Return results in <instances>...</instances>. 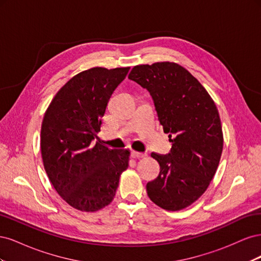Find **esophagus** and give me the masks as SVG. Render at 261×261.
Instances as JSON below:
<instances>
[{
	"instance_id": "1",
	"label": "esophagus",
	"mask_w": 261,
	"mask_h": 261,
	"mask_svg": "<svg viewBox=\"0 0 261 261\" xmlns=\"http://www.w3.org/2000/svg\"><path fill=\"white\" fill-rule=\"evenodd\" d=\"M132 156L135 158V159H139V158H144L146 156L145 153L143 152H138V151H135V150H132Z\"/></svg>"
}]
</instances>
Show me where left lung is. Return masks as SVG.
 Wrapping results in <instances>:
<instances>
[{"label": "left lung", "instance_id": "8db88e82", "mask_svg": "<svg viewBox=\"0 0 261 261\" xmlns=\"http://www.w3.org/2000/svg\"><path fill=\"white\" fill-rule=\"evenodd\" d=\"M128 78L148 90L172 143L168 154L151 153L160 173L147 184V194L165 210L184 209L206 192L218 169L223 149L218 109L202 85L176 63L137 65Z\"/></svg>", "mask_w": 261, "mask_h": 261}]
</instances>
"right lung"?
Instances as JSON below:
<instances>
[{
  "mask_svg": "<svg viewBox=\"0 0 261 261\" xmlns=\"http://www.w3.org/2000/svg\"><path fill=\"white\" fill-rule=\"evenodd\" d=\"M129 67H93L77 74L55 94L41 126V154L55 191L69 206L87 212L115 196L128 149L111 150L97 134L113 91Z\"/></svg>",
  "mask_w": 261,
  "mask_h": 261,
  "instance_id": "add662e5",
  "label": "right lung"
}]
</instances>
